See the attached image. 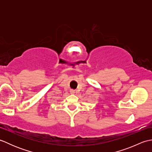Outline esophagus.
Segmentation results:
<instances>
[{
    "label": "esophagus",
    "instance_id": "esophagus-1",
    "mask_svg": "<svg viewBox=\"0 0 152 152\" xmlns=\"http://www.w3.org/2000/svg\"><path fill=\"white\" fill-rule=\"evenodd\" d=\"M70 93H71V94H74V93H75V91H74V90H73V89H70Z\"/></svg>",
    "mask_w": 152,
    "mask_h": 152
}]
</instances>
